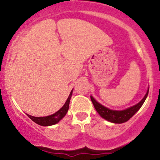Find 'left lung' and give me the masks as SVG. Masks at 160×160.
Listing matches in <instances>:
<instances>
[{"label":"left lung","mask_w":160,"mask_h":160,"mask_svg":"<svg viewBox=\"0 0 160 160\" xmlns=\"http://www.w3.org/2000/svg\"><path fill=\"white\" fill-rule=\"evenodd\" d=\"M148 92H149V89H148L146 95H144V97L140 102H138L137 104L132 106V107H130L126 110H122V111L111 110L98 103L92 96H90V98L95 110L102 118L109 121V122H113V123H123V122L129 120L131 117H132L135 115V113L140 109L142 104H144V101L146 100L147 97H148Z\"/></svg>","instance_id":"left-lung-1"}]
</instances>
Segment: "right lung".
Returning a JSON list of instances; mask_svg holds the SVG:
<instances>
[{
	"mask_svg": "<svg viewBox=\"0 0 160 160\" xmlns=\"http://www.w3.org/2000/svg\"><path fill=\"white\" fill-rule=\"evenodd\" d=\"M72 92H73V89L71 90V93H70L68 98L67 101H66L65 104L63 105V107H62L60 110H58V111L56 112L55 113H53V114L47 116V117H33V116L27 114L28 117L32 121H34V122H36L37 124L40 125V126H52V125L56 124L57 122H59V121L61 120L64 117H65L66 113H67L68 111L70 100H71Z\"/></svg>",
	"mask_w": 160,
	"mask_h": 160,
	"instance_id": "right-lung-1",
	"label": "right lung"
}]
</instances>
